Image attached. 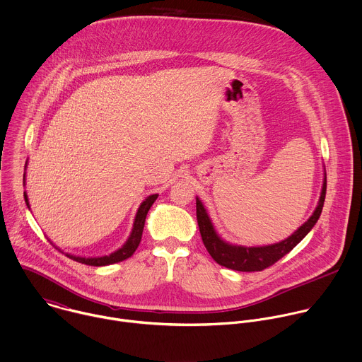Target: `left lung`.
<instances>
[{"instance_id": "left-lung-1", "label": "left lung", "mask_w": 362, "mask_h": 362, "mask_svg": "<svg viewBox=\"0 0 362 362\" xmlns=\"http://www.w3.org/2000/svg\"><path fill=\"white\" fill-rule=\"evenodd\" d=\"M325 192H327V177H324L320 202L313 216L303 226H300L298 230H296L290 237L283 240V242L270 245V246H262V247L233 246L226 243L224 240H221L216 233L204 206L202 204L199 197H196V216H197V224L202 234L203 245L207 249L209 255L213 257V260L223 267L237 270V272H262L273 266L287 253H290L310 233V230L314 227V224L320 218L324 200H325Z\"/></svg>"}]
</instances>
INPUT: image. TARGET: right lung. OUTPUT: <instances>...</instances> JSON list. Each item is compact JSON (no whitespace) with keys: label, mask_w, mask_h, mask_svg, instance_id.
Listing matches in <instances>:
<instances>
[{"label":"right lung","mask_w":362,"mask_h":362,"mask_svg":"<svg viewBox=\"0 0 362 362\" xmlns=\"http://www.w3.org/2000/svg\"><path fill=\"white\" fill-rule=\"evenodd\" d=\"M159 194H152L149 197H146L142 204L139 206L138 209V213H136V217H135V221H134V228H132V233L129 235V238L127 240V243L117 249L116 252L110 253L109 256H102V257H78V256H71V255H66L69 259L78 262V263H82V264H86V266H93V267H99V266H107V264H113V263H119V262H124L127 259H129L138 249L139 243H141V238H142V233H144V226H145V220H146V214L149 211V209L152 207V204L155 203V200L158 199ZM24 199H25V203L27 206L30 207V203H28V197H27V193H24Z\"/></svg>","instance_id":"obj_1"}]
</instances>
